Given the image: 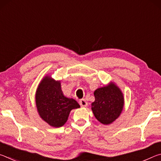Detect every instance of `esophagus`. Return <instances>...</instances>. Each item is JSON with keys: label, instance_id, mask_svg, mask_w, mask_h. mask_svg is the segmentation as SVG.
<instances>
[{"label": "esophagus", "instance_id": "esophagus-1", "mask_svg": "<svg viewBox=\"0 0 161 161\" xmlns=\"http://www.w3.org/2000/svg\"><path fill=\"white\" fill-rule=\"evenodd\" d=\"M79 103H80V104L81 107H87V104H88V103H87V102H86V101L84 99H80V102H79Z\"/></svg>", "mask_w": 161, "mask_h": 161}]
</instances>
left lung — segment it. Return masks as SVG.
Wrapping results in <instances>:
<instances>
[{"mask_svg": "<svg viewBox=\"0 0 161 161\" xmlns=\"http://www.w3.org/2000/svg\"><path fill=\"white\" fill-rule=\"evenodd\" d=\"M95 101L92 103L94 116L101 123L108 125L114 122L121 114L124 108V98L121 89L115 84L96 89Z\"/></svg>", "mask_w": 161, "mask_h": 161, "instance_id": "1", "label": "left lung"}]
</instances>
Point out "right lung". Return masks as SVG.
<instances>
[{"instance_id":"obj_1","label":"right lung","mask_w":161,"mask_h":161,"mask_svg":"<svg viewBox=\"0 0 161 161\" xmlns=\"http://www.w3.org/2000/svg\"><path fill=\"white\" fill-rule=\"evenodd\" d=\"M35 102L41 119L55 128L66 123L71 110L80 107L77 101L64 96L60 81L50 76L43 78L38 85Z\"/></svg>"}]
</instances>
